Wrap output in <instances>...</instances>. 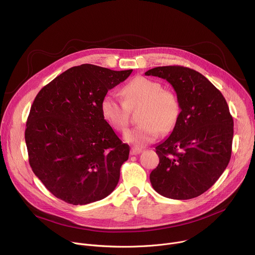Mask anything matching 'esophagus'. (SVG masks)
I'll use <instances>...</instances> for the list:
<instances>
[{
    "label": "esophagus",
    "mask_w": 255,
    "mask_h": 255,
    "mask_svg": "<svg viewBox=\"0 0 255 255\" xmlns=\"http://www.w3.org/2000/svg\"><path fill=\"white\" fill-rule=\"evenodd\" d=\"M141 152H142V149L137 148V147H133V148H131V150H130V154H131V155H137V154H139V153H141Z\"/></svg>",
    "instance_id": "1"
}]
</instances>
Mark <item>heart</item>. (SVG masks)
Masks as SVG:
<instances>
[{
    "instance_id": "1",
    "label": "heart",
    "mask_w": 255,
    "mask_h": 255,
    "mask_svg": "<svg viewBox=\"0 0 255 255\" xmlns=\"http://www.w3.org/2000/svg\"><path fill=\"white\" fill-rule=\"evenodd\" d=\"M125 102L114 94H106L100 103L103 119L113 129L124 131L129 123L128 108L133 104H142L138 114L141 122L124 134V140L141 147L153 142L160 134H167L175 127L180 106L176 96L163 90L160 83L147 78L138 77L129 82L123 89Z\"/></svg>"
}]
</instances>
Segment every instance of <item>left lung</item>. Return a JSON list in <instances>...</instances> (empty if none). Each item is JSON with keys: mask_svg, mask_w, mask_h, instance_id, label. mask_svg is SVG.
Listing matches in <instances>:
<instances>
[{"mask_svg": "<svg viewBox=\"0 0 255 255\" xmlns=\"http://www.w3.org/2000/svg\"><path fill=\"white\" fill-rule=\"evenodd\" d=\"M145 75L166 80L180 106L175 127L155 147L159 163L149 175L152 188L173 200L196 198L216 183L230 161L233 118L227 102L189 67L157 66Z\"/></svg>", "mask_w": 255, "mask_h": 255, "instance_id": "obj_1", "label": "left lung"}]
</instances>
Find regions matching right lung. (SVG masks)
Here are the masks:
<instances>
[{
    "mask_svg": "<svg viewBox=\"0 0 255 255\" xmlns=\"http://www.w3.org/2000/svg\"><path fill=\"white\" fill-rule=\"evenodd\" d=\"M131 72L82 64L62 72L36 96L25 130L29 163L56 198L87 205L118 185L129 145L103 119L100 103Z\"/></svg>",
    "mask_w": 255,
    "mask_h": 255,
    "instance_id": "right-lung-1",
    "label": "right lung"
}]
</instances>
